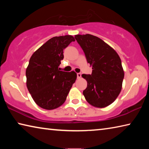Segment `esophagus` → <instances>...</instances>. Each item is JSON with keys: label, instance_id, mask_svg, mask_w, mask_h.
Returning a JSON list of instances; mask_svg holds the SVG:
<instances>
[{"label": "esophagus", "instance_id": "obj_1", "mask_svg": "<svg viewBox=\"0 0 149 149\" xmlns=\"http://www.w3.org/2000/svg\"><path fill=\"white\" fill-rule=\"evenodd\" d=\"M77 77L78 79H79V78L81 77V73H77Z\"/></svg>", "mask_w": 149, "mask_h": 149}]
</instances>
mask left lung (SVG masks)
Returning <instances> with one entry per match:
<instances>
[{"instance_id": "obj_1", "label": "left lung", "mask_w": 149, "mask_h": 149, "mask_svg": "<svg viewBox=\"0 0 149 149\" xmlns=\"http://www.w3.org/2000/svg\"><path fill=\"white\" fill-rule=\"evenodd\" d=\"M75 39L93 69L91 74L82 75L87 81L83 94L94 107H107L116 99L122 90L124 72L120 58L112 47L94 35H76Z\"/></svg>"}]
</instances>
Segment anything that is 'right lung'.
<instances>
[{
    "label": "right lung",
    "mask_w": 149,
    "mask_h": 149,
    "mask_svg": "<svg viewBox=\"0 0 149 149\" xmlns=\"http://www.w3.org/2000/svg\"><path fill=\"white\" fill-rule=\"evenodd\" d=\"M72 41V35L54 37L37 49L26 69L27 87L35 103L44 109L53 110L65 102L77 78L74 72L60 71L64 49Z\"/></svg>",
    "instance_id": "add662e5"
}]
</instances>
